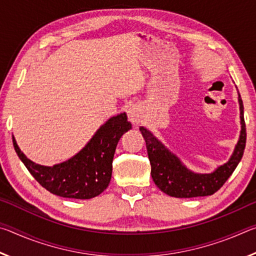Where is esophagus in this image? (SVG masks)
<instances>
[{"instance_id": "34e87169", "label": "esophagus", "mask_w": 256, "mask_h": 256, "mask_svg": "<svg viewBox=\"0 0 256 256\" xmlns=\"http://www.w3.org/2000/svg\"><path fill=\"white\" fill-rule=\"evenodd\" d=\"M128 118L132 124H138V122H140L142 118V112H141L140 107L136 105H133L130 107L128 110Z\"/></svg>"}]
</instances>
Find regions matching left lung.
Wrapping results in <instances>:
<instances>
[{
    "label": "left lung",
    "instance_id": "1",
    "mask_svg": "<svg viewBox=\"0 0 256 256\" xmlns=\"http://www.w3.org/2000/svg\"><path fill=\"white\" fill-rule=\"evenodd\" d=\"M240 104V133L234 152L227 162L220 164L211 172H196L186 167V164L172 152L159 138L148 128H140L144 136L151 164V176L154 184L164 193L174 198H196L212 196L236 170L237 164L244 154L246 144V126L244 120V106L238 92Z\"/></svg>",
    "mask_w": 256,
    "mask_h": 256
}]
</instances>
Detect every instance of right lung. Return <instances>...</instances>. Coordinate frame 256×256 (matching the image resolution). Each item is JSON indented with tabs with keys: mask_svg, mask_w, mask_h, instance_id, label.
I'll use <instances>...</instances> for the list:
<instances>
[{
	"mask_svg": "<svg viewBox=\"0 0 256 256\" xmlns=\"http://www.w3.org/2000/svg\"><path fill=\"white\" fill-rule=\"evenodd\" d=\"M132 128L125 112L112 116L99 128L84 148L66 162L42 166L26 157L14 136V146L21 162L42 188L55 196L88 200L107 188L112 178V158L120 136Z\"/></svg>",
	"mask_w": 256,
	"mask_h": 256,
	"instance_id": "right-lung-1",
	"label": "right lung"
}]
</instances>
